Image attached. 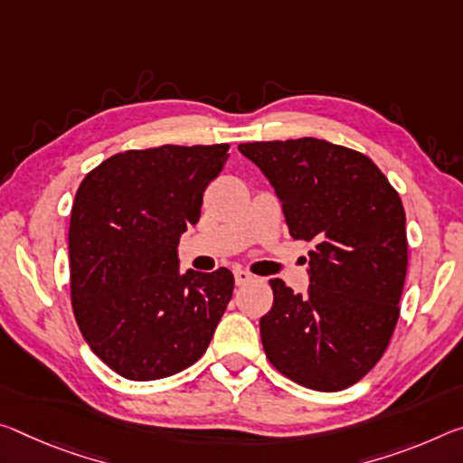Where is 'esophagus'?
<instances>
[{
  "mask_svg": "<svg viewBox=\"0 0 463 463\" xmlns=\"http://www.w3.org/2000/svg\"><path fill=\"white\" fill-rule=\"evenodd\" d=\"M251 280H253V274H249V271H245V269L234 271V282H237L239 286L251 282Z\"/></svg>",
  "mask_w": 463,
  "mask_h": 463,
  "instance_id": "obj_1",
  "label": "esophagus"
}]
</instances>
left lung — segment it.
Masks as SVG:
<instances>
[{"instance_id": "obj_1", "label": "left lung", "mask_w": 463, "mask_h": 463, "mask_svg": "<svg viewBox=\"0 0 463 463\" xmlns=\"http://www.w3.org/2000/svg\"><path fill=\"white\" fill-rule=\"evenodd\" d=\"M239 152L276 189L290 237L313 243L307 295L269 280L274 305L260 319L266 356L309 390H346L383 356L400 317L408 269L400 195L369 156L326 139Z\"/></svg>"}]
</instances>
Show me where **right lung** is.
I'll list each match as a JSON object with an SVG mask.
<instances>
[{
  "label": "right lung",
  "mask_w": 463,
  "mask_h": 463,
  "mask_svg": "<svg viewBox=\"0 0 463 463\" xmlns=\"http://www.w3.org/2000/svg\"><path fill=\"white\" fill-rule=\"evenodd\" d=\"M229 144L158 146L86 175L70 220L71 307L88 346L131 381L175 375L208 348L234 278L179 271L177 247L200 220Z\"/></svg>",
  "instance_id": "right-lung-1"
}]
</instances>
